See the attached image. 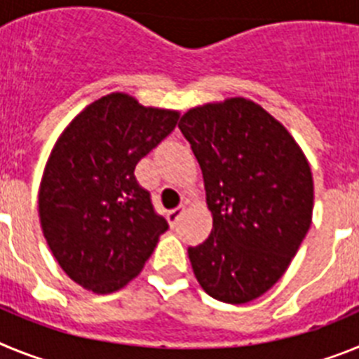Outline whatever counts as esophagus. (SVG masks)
I'll return each mask as SVG.
<instances>
[{"mask_svg":"<svg viewBox=\"0 0 359 359\" xmlns=\"http://www.w3.org/2000/svg\"><path fill=\"white\" fill-rule=\"evenodd\" d=\"M187 207H189V201H183L182 205H180V207L174 208V210L169 212V223H170V226H174V224L177 223V219L182 217L183 212L187 210Z\"/></svg>","mask_w":359,"mask_h":359,"instance_id":"34e87169","label":"esophagus"}]
</instances>
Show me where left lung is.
<instances>
[{
    "label": "left lung",
    "instance_id": "1",
    "mask_svg": "<svg viewBox=\"0 0 359 359\" xmlns=\"http://www.w3.org/2000/svg\"><path fill=\"white\" fill-rule=\"evenodd\" d=\"M180 129L201 167L208 239L189 248L199 286L246 304L286 273L313 219L309 161L273 115L244 97L189 109Z\"/></svg>",
    "mask_w": 359,
    "mask_h": 359
}]
</instances>
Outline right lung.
Returning <instances> with one entry per match:
<instances>
[{"mask_svg": "<svg viewBox=\"0 0 359 359\" xmlns=\"http://www.w3.org/2000/svg\"><path fill=\"white\" fill-rule=\"evenodd\" d=\"M177 118L180 111L116 91L86 106L57 138L39 185L41 228L62 271L84 290L128 286L169 228L135 169Z\"/></svg>", "mask_w": 359, "mask_h": 359, "instance_id": "1", "label": "right lung"}]
</instances>
